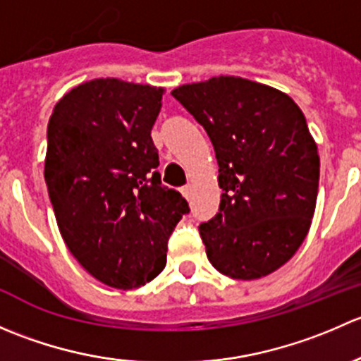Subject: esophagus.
<instances>
[{
  "label": "esophagus",
  "mask_w": 361,
  "mask_h": 361,
  "mask_svg": "<svg viewBox=\"0 0 361 361\" xmlns=\"http://www.w3.org/2000/svg\"><path fill=\"white\" fill-rule=\"evenodd\" d=\"M190 192H192V188L188 187V185H187V187L181 188V194H183L185 199H190Z\"/></svg>",
  "instance_id": "esophagus-1"
}]
</instances>
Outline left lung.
I'll return each mask as SVG.
<instances>
[{
    "label": "left lung",
    "instance_id": "obj_1",
    "mask_svg": "<svg viewBox=\"0 0 361 361\" xmlns=\"http://www.w3.org/2000/svg\"><path fill=\"white\" fill-rule=\"evenodd\" d=\"M174 97L206 129L220 213L199 227L211 265L243 281L278 271L311 227L319 181L314 137L297 103L241 76L185 83Z\"/></svg>",
    "mask_w": 361,
    "mask_h": 361
}]
</instances>
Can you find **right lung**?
Wrapping results in <instances>:
<instances>
[{
  "label": "right lung",
  "mask_w": 361,
  "mask_h": 361,
  "mask_svg": "<svg viewBox=\"0 0 361 361\" xmlns=\"http://www.w3.org/2000/svg\"><path fill=\"white\" fill-rule=\"evenodd\" d=\"M164 87L96 78L73 87L47 129L45 181L64 243L111 288H140L166 267L188 204L157 173L152 127Z\"/></svg>",
  "instance_id": "1"
}]
</instances>
